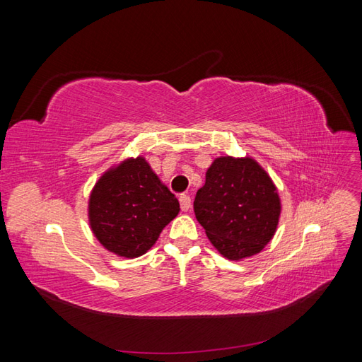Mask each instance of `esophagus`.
Returning <instances> with one entry per match:
<instances>
[{"instance_id":"esophagus-1","label":"esophagus","mask_w":362,"mask_h":362,"mask_svg":"<svg viewBox=\"0 0 362 362\" xmlns=\"http://www.w3.org/2000/svg\"><path fill=\"white\" fill-rule=\"evenodd\" d=\"M180 204H181V210H182V211H189L190 206H192L190 196L181 194V196H180Z\"/></svg>"}]
</instances>
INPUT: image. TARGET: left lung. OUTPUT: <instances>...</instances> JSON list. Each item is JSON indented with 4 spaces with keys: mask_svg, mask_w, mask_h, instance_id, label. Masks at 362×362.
Segmentation results:
<instances>
[{
    "mask_svg": "<svg viewBox=\"0 0 362 362\" xmlns=\"http://www.w3.org/2000/svg\"><path fill=\"white\" fill-rule=\"evenodd\" d=\"M194 214L221 254L240 261L257 255L276 233L281 199L269 173L250 157H218L196 193Z\"/></svg>",
    "mask_w": 362,
    "mask_h": 362,
    "instance_id": "obj_1",
    "label": "left lung"
}]
</instances>
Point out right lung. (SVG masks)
<instances>
[{"mask_svg": "<svg viewBox=\"0 0 362 362\" xmlns=\"http://www.w3.org/2000/svg\"><path fill=\"white\" fill-rule=\"evenodd\" d=\"M178 213V199L144 157L108 169L89 198L92 233L107 250L125 258L146 254Z\"/></svg>", "mask_w": 362, "mask_h": 362, "instance_id": "add662e5", "label": "right lung"}]
</instances>
